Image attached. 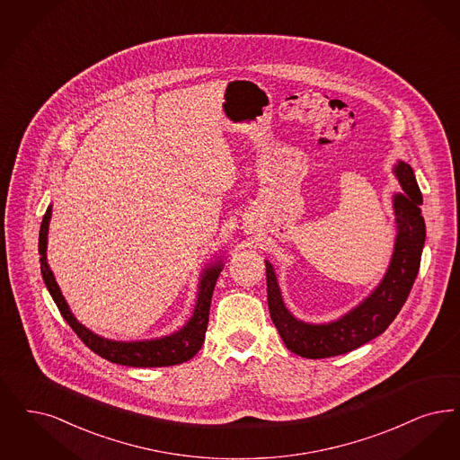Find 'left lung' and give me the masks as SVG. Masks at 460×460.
Instances as JSON below:
<instances>
[{"mask_svg":"<svg viewBox=\"0 0 460 460\" xmlns=\"http://www.w3.org/2000/svg\"><path fill=\"white\" fill-rule=\"evenodd\" d=\"M394 172L404 193L394 195L397 238L392 260L382 282L349 313L322 325L297 320L282 301L272 263L265 261L270 318L291 352L308 359L346 354L384 333L404 306L420 270L426 226L420 208L423 195L411 165L399 161Z\"/></svg>","mask_w":460,"mask_h":460,"instance_id":"left-lung-1","label":"left lung"}]
</instances>
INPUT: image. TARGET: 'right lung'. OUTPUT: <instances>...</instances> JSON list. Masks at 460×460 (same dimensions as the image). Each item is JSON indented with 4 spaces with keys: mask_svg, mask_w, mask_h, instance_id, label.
Returning a JSON list of instances; mask_svg holds the SVG:
<instances>
[{
    "mask_svg": "<svg viewBox=\"0 0 460 460\" xmlns=\"http://www.w3.org/2000/svg\"><path fill=\"white\" fill-rule=\"evenodd\" d=\"M51 221V205L48 207L39 231V255H40V274L44 279V284L53 296L56 306L66 323L72 327V331L80 337V341L99 354L101 358L108 359L111 363L133 367H172L180 365L188 359H191L205 341V332L208 323V312H210V301L214 295V288L217 282V277L221 274L222 261L208 265L203 270L200 286H199V297L191 318L186 322L183 329H180L171 335H165L161 339L152 341H135V342H121V341H111L104 339L93 331L85 329L70 312L68 303L59 291V286L55 280V276L48 265L46 250H48V229Z\"/></svg>",
    "mask_w": 460,
    "mask_h": 460,
    "instance_id": "right-lung-1",
    "label": "right lung"
}]
</instances>
